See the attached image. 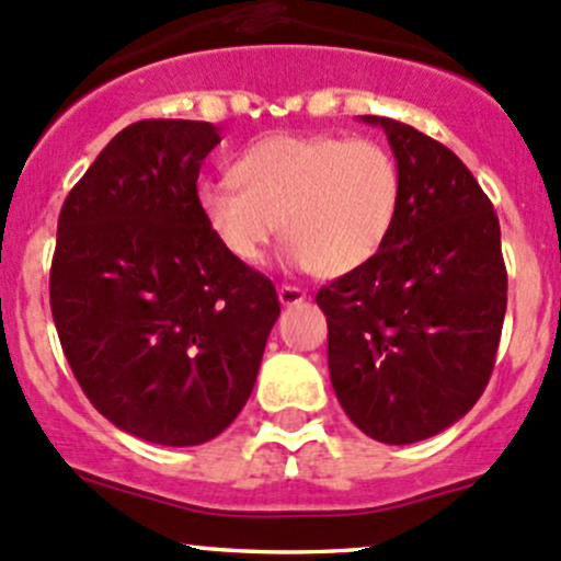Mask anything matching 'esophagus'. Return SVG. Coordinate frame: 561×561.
I'll return each mask as SVG.
<instances>
[{
    "label": "esophagus",
    "instance_id": "obj_1",
    "mask_svg": "<svg viewBox=\"0 0 561 561\" xmlns=\"http://www.w3.org/2000/svg\"><path fill=\"white\" fill-rule=\"evenodd\" d=\"M304 298H307V293H304L301 287H296V285H282L279 287V304H282V307H296V304H301Z\"/></svg>",
    "mask_w": 561,
    "mask_h": 561
}]
</instances>
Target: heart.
Returning <instances> with one entry per match:
<instances>
[{
	"label": "heart",
	"mask_w": 561,
	"mask_h": 561,
	"mask_svg": "<svg viewBox=\"0 0 561 561\" xmlns=\"http://www.w3.org/2000/svg\"><path fill=\"white\" fill-rule=\"evenodd\" d=\"M401 195L399 162L380 140L268 135L236 160L233 179L203 181L197 206L239 263H260L285 233L296 268L344 276L386 247Z\"/></svg>",
	"instance_id": "heart-1"
}]
</instances>
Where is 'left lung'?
Masks as SVG:
<instances>
[{
	"instance_id": "8db88e82",
	"label": "left lung",
	"mask_w": 561,
	"mask_h": 561,
	"mask_svg": "<svg viewBox=\"0 0 561 561\" xmlns=\"http://www.w3.org/2000/svg\"><path fill=\"white\" fill-rule=\"evenodd\" d=\"M401 171L386 247L317 293L328 371L350 421L386 445L434 437L489 386L507 309L500 219L469 168L428 135L386 116Z\"/></svg>"
}]
</instances>
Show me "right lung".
Returning <instances> with one entry per match:
<instances>
[{
    "instance_id": "obj_1",
    "label": "right lung",
    "mask_w": 561,
    "mask_h": 561,
    "mask_svg": "<svg viewBox=\"0 0 561 561\" xmlns=\"http://www.w3.org/2000/svg\"><path fill=\"white\" fill-rule=\"evenodd\" d=\"M219 127H124L72 186L50 263V312L78 386L154 445L222 434L257 380L279 317L274 282L225 252L197 206Z\"/></svg>"
}]
</instances>
